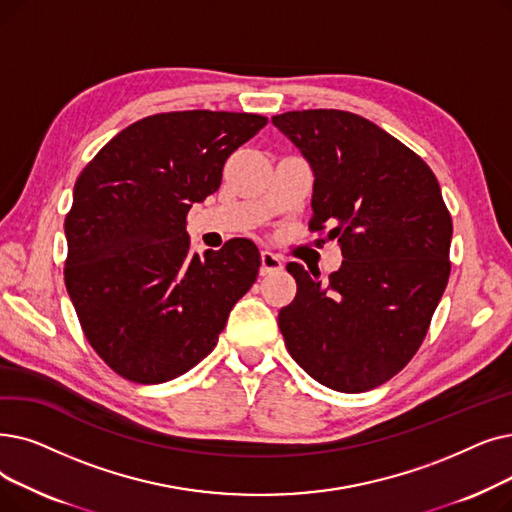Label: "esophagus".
Listing matches in <instances>:
<instances>
[{
	"label": "esophagus",
	"instance_id": "1",
	"mask_svg": "<svg viewBox=\"0 0 512 512\" xmlns=\"http://www.w3.org/2000/svg\"><path fill=\"white\" fill-rule=\"evenodd\" d=\"M282 270V257L272 251H261V276H268Z\"/></svg>",
	"mask_w": 512,
	"mask_h": 512
}]
</instances>
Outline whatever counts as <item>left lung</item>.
<instances>
[{"label":"left lung","instance_id":"8db88e82","mask_svg":"<svg viewBox=\"0 0 512 512\" xmlns=\"http://www.w3.org/2000/svg\"><path fill=\"white\" fill-rule=\"evenodd\" d=\"M272 123L314 169L309 232L330 228L343 255L326 286L303 265H286L297 280L278 314L286 349L330 389H374L427 337L450 278L452 215L431 167L372 121L316 108Z\"/></svg>","mask_w":512,"mask_h":512}]
</instances>
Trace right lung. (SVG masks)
Here are the masks:
<instances>
[{
    "mask_svg": "<svg viewBox=\"0 0 512 512\" xmlns=\"http://www.w3.org/2000/svg\"><path fill=\"white\" fill-rule=\"evenodd\" d=\"M268 117L177 110L131 123L85 165L64 219V284L83 335L123 379L167 383L213 351L261 257L232 238L203 257L186 217Z\"/></svg>",
    "mask_w": 512,
    "mask_h": 512,
    "instance_id": "obj_1",
    "label": "right lung"
}]
</instances>
